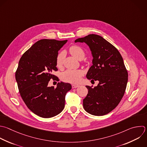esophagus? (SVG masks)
<instances>
[{"label":"esophagus","mask_w":147,"mask_h":147,"mask_svg":"<svg viewBox=\"0 0 147 147\" xmlns=\"http://www.w3.org/2000/svg\"><path fill=\"white\" fill-rule=\"evenodd\" d=\"M78 87H79V85H76V84H72V88H77Z\"/></svg>","instance_id":"34e87169"}]
</instances>
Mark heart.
I'll list each match as a JSON object with an SVG mask.
<instances>
[{
  "instance_id": "obj_1",
  "label": "heart",
  "mask_w": 147,
  "mask_h": 147,
  "mask_svg": "<svg viewBox=\"0 0 147 147\" xmlns=\"http://www.w3.org/2000/svg\"><path fill=\"white\" fill-rule=\"evenodd\" d=\"M69 51L70 53L76 58L81 60L85 56V52L78 45L71 46ZM65 54L63 52H60L56 59V65L57 67L60 68L62 66ZM84 75V71L82 69H67L61 75V79L65 82L70 83H78L80 82L82 76Z\"/></svg>"
}]
</instances>
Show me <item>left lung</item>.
Segmentation results:
<instances>
[{
  "mask_svg": "<svg viewBox=\"0 0 147 147\" xmlns=\"http://www.w3.org/2000/svg\"><path fill=\"white\" fill-rule=\"evenodd\" d=\"M75 42H85L90 47L92 65L86 77L91 82L99 81L94 88L86 86L88 94L83 107L94 115L107 114L117 106L125 94L128 74L123 59L117 49L100 36L89 34Z\"/></svg>",
  "mask_w": 147,
  "mask_h": 147,
  "instance_id": "1",
  "label": "left lung"
}]
</instances>
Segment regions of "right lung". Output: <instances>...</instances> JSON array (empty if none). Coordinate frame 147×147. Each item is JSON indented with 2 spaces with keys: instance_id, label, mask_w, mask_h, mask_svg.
I'll return each mask as SVG.
<instances>
[{
  "instance_id": "add662e5",
  "label": "right lung",
  "mask_w": 147,
  "mask_h": 147,
  "mask_svg": "<svg viewBox=\"0 0 147 147\" xmlns=\"http://www.w3.org/2000/svg\"><path fill=\"white\" fill-rule=\"evenodd\" d=\"M67 41L39 40L19 61L16 79L20 95L27 107L42 118L53 117L63 111L65 95L72 88L70 84L64 82H59L56 88L48 86L50 80L55 78L52 72L57 71L58 51Z\"/></svg>"
}]
</instances>
